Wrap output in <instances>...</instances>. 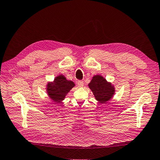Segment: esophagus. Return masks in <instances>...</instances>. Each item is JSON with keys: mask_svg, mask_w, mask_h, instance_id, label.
I'll use <instances>...</instances> for the list:
<instances>
[{"mask_svg": "<svg viewBox=\"0 0 160 160\" xmlns=\"http://www.w3.org/2000/svg\"><path fill=\"white\" fill-rule=\"evenodd\" d=\"M84 85V83L82 81H79L77 82V85H78L79 88H82Z\"/></svg>", "mask_w": 160, "mask_h": 160, "instance_id": "34e87169", "label": "esophagus"}]
</instances>
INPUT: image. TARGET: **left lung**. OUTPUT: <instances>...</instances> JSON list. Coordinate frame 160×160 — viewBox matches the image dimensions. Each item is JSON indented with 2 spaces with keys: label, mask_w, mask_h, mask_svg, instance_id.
Segmentation results:
<instances>
[{
  "label": "left lung",
  "mask_w": 160,
  "mask_h": 160,
  "mask_svg": "<svg viewBox=\"0 0 160 160\" xmlns=\"http://www.w3.org/2000/svg\"><path fill=\"white\" fill-rule=\"evenodd\" d=\"M88 86L96 100L101 103L109 101L115 93L114 86L100 75L93 76Z\"/></svg>",
  "instance_id": "left-lung-1"
}]
</instances>
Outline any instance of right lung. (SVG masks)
<instances>
[{
	"instance_id": "obj_1",
	"label": "right lung",
	"mask_w": 160,
	"mask_h": 160,
	"mask_svg": "<svg viewBox=\"0 0 160 160\" xmlns=\"http://www.w3.org/2000/svg\"><path fill=\"white\" fill-rule=\"evenodd\" d=\"M75 85L74 82L67 80L63 75H59L55 77L53 81L48 82L46 85V92L52 100L60 103L64 100L67 93Z\"/></svg>"
}]
</instances>
